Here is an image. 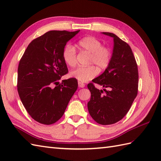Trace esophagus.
Returning <instances> with one entry per match:
<instances>
[{"label":"esophagus","mask_w":161,"mask_h":161,"mask_svg":"<svg viewBox=\"0 0 161 161\" xmlns=\"http://www.w3.org/2000/svg\"><path fill=\"white\" fill-rule=\"evenodd\" d=\"M78 86L80 88H84L85 86V84L82 82H80V81H79L78 82Z\"/></svg>","instance_id":"34e87169"}]
</instances>
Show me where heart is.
Returning <instances> with one entry per match:
<instances>
[{"instance_id": "1", "label": "heart", "mask_w": 161, "mask_h": 161, "mask_svg": "<svg viewBox=\"0 0 161 161\" xmlns=\"http://www.w3.org/2000/svg\"><path fill=\"white\" fill-rule=\"evenodd\" d=\"M80 48L91 54L90 64H95L101 70H105L111 60V53L107 47H102L100 41L93 36H86L78 42ZM64 62L68 66L73 67L77 63V52L75 47L72 44H67L62 53ZM98 73L97 68L93 65L88 66H80L70 73L71 77L76 79L81 82H86L93 79Z\"/></svg>"}]
</instances>
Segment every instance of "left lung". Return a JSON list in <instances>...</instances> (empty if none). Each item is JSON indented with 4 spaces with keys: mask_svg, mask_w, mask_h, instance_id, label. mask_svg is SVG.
I'll list each match as a JSON object with an SVG mask.
<instances>
[{
    "mask_svg": "<svg viewBox=\"0 0 161 161\" xmlns=\"http://www.w3.org/2000/svg\"><path fill=\"white\" fill-rule=\"evenodd\" d=\"M102 34L114 39L111 60L104 73L92 80L103 87V90L97 89L93 83L88 84L91 95L87 105L95 122L108 125L122 119L131 108L138 94V71L128 44L113 33Z\"/></svg>",
    "mask_w": 161,
    "mask_h": 161,
    "instance_id": "left-lung-1",
    "label": "left lung"
}]
</instances>
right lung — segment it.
<instances>
[{"instance_id": "add662e5", "label": "right lung", "mask_w": 161, "mask_h": 161, "mask_svg": "<svg viewBox=\"0 0 161 161\" xmlns=\"http://www.w3.org/2000/svg\"><path fill=\"white\" fill-rule=\"evenodd\" d=\"M79 32H47L29 44L20 60L19 97L30 115L42 124L52 125L59 120L77 89L76 79L62 80L61 84L58 80L68 73L63 50Z\"/></svg>"}]
</instances>
